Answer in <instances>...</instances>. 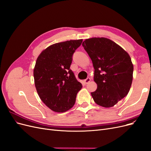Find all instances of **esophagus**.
<instances>
[{
	"mask_svg": "<svg viewBox=\"0 0 151 151\" xmlns=\"http://www.w3.org/2000/svg\"><path fill=\"white\" fill-rule=\"evenodd\" d=\"M90 81H91V79L89 78V77H88V78H87L86 79H85L84 81V83L85 84H88Z\"/></svg>",
	"mask_w": 151,
	"mask_h": 151,
	"instance_id": "obj_1",
	"label": "esophagus"
}]
</instances>
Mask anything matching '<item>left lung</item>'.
<instances>
[{"label": "left lung", "instance_id": "8db88e82", "mask_svg": "<svg viewBox=\"0 0 151 151\" xmlns=\"http://www.w3.org/2000/svg\"><path fill=\"white\" fill-rule=\"evenodd\" d=\"M83 46L92 60L97 89L91 93L99 106L110 108L129 93L134 66L128 53L106 38L86 40Z\"/></svg>", "mask_w": 151, "mask_h": 151}]
</instances>
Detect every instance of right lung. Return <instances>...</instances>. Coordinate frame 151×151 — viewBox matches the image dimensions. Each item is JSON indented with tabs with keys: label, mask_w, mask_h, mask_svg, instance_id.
<instances>
[{
	"label": "right lung",
	"mask_w": 151,
	"mask_h": 151,
	"mask_svg": "<svg viewBox=\"0 0 151 151\" xmlns=\"http://www.w3.org/2000/svg\"><path fill=\"white\" fill-rule=\"evenodd\" d=\"M83 40H70L50 45L40 53L33 76L42 101L52 111L62 113L74 106L82 84L70 67L72 55Z\"/></svg>",
	"instance_id": "1"
}]
</instances>
